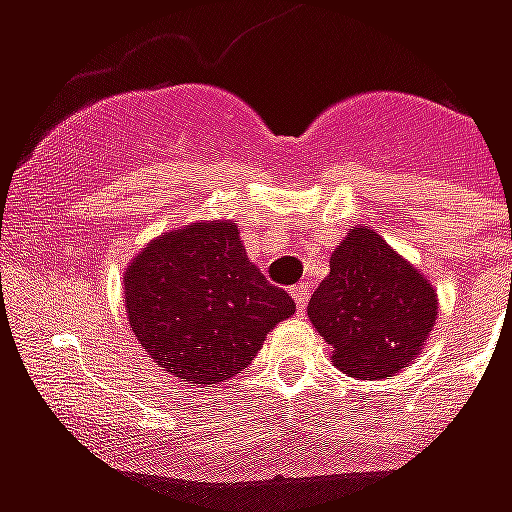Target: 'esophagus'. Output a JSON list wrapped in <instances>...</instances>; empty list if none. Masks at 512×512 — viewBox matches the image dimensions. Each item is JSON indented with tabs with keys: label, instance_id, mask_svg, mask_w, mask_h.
Masks as SVG:
<instances>
[{
	"label": "esophagus",
	"instance_id": "1",
	"mask_svg": "<svg viewBox=\"0 0 512 512\" xmlns=\"http://www.w3.org/2000/svg\"><path fill=\"white\" fill-rule=\"evenodd\" d=\"M292 297H295L297 308H300V311H305L308 297H311V289H308V284H295V287H292Z\"/></svg>",
	"mask_w": 512,
	"mask_h": 512
}]
</instances>
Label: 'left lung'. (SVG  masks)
I'll return each instance as SVG.
<instances>
[{"label": "left lung", "instance_id": "obj_1", "mask_svg": "<svg viewBox=\"0 0 512 512\" xmlns=\"http://www.w3.org/2000/svg\"><path fill=\"white\" fill-rule=\"evenodd\" d=\"M340 372L385 380L420 356L436 327V289L372 228H350L308 303Z\"/></svg>", "mask_w": 512, "mask_h": 512}]
</instances>
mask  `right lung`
Returning <instances> with one entry per match:
<instances>
[{
	"mask_svg": "<svg viewBox=\"0 0 512 512\" xmlns=\"http://www.w3.org/2000/svg\"><path fill=\"white\" fill-rule=\"evenodd\" d=\"M124 308L154 364L212 388L252 364L295 300L249 263L236 223L207 220L156 236L135 255Z\"/></svg>",
	"mask_w": 512,
	"mask_h": 512,
	"instance_id": "obj_1",
	"label": "right lung"
}]
</instances>
